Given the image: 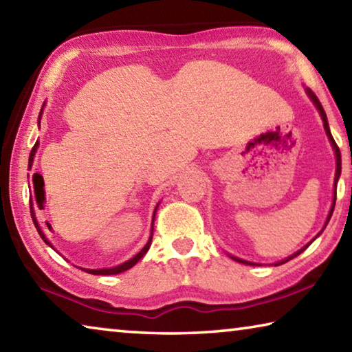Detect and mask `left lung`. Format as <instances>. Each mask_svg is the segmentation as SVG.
Wrapping results in <instances>:
<instances>
[{
	"label": "left lung",
	"instance_id": "1",
	"mask_svg": "<svg viewBox=\"0 0 352 352\" xmlns=\"http://www.w3.org/2000/svg\"><path fill=\"white\" fill-rule=\"evenodd\" d=\"M306 94L309 96V99L312 100L314 102V105L317 107V110H318V113H320V116H321V119H323V127H324V130H326V135H327V138H329V141H331V146H332V148H333V153H336V160H337V169H336V178H333V199H332V205H331V210H329V214H327V219H326V222H324V226H323V230L326 228V225H327V222H329L331 220V216H332V212H333V206H336V199H337V183H338V178H340V174H342V155H340V148H338V146L336 144V141H333V138H332V135H331V130H329V124H327V118H326V113H324V110H323V105L320 104V100H318V98L315 96L314 94V91L312 90H309V88H306ZM323 230L320 231V233L314 237V239L309 242V243H306L305 247H302L301 250H298L296 253H294V254H290L289 258H285V259H283V261H278V262H275V264L273 265H281V264H285V262L287 261H290V259H294V258H296L298 254H301L302 252H305V250L311 245V243L317 239V237L323 233ZM231 259H234V261H237V262H241V264H248V265H261V264H256V262H250V261H245V259H241V258H236V256H233V254H228Z\"/></svg>",
	"mask_w": 352,
	"mask_h": 352
}]
</instances>
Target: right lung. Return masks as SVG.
I'll return each instance as SVG.
<instances>
[{"label": "right lung", "mask_w": 352, "mask_h": 352, "mask_svg": "<svg viewBox=\"0 0 352 352\" xmlns=\"http://www.w3.org/2000/svg\"><path fill=\"white\" fill-rule=\"evenodd\" d=\"M43 105H45V104H43ZM41 111H43V109H41ZM41 111H40V115H38V124H40V119H41ZM38 144H40V142H38V140H37V142H35L34 147H32L31 155H29V164H28V169H29V170H31V168H32L34 157H35V152H37V148H38ZM40 177H41L40 174H34V175H32L35 197H37V192H38L40 189L43 190V184H45V183H41V186H40ZM41 182H43V177H41ZM29 205H31V216H32L34 225H35V228H37L40 237H41V239L45 241L46 245L52 247V243L46 239L45 233H43V231H41L40 225H38V222H37V217H35V210H34L32 199H31V204H29ZM158 205H160V204H158ZM158 205L155 206L153 217H152V233H153V220H155V214H157V210H158ZM152 233H151V237H148V241H147L146 245L142 247V248H141V252H140V253H136L132 259H129V261H126V262H122V264H119V265H116V267H111V269H82V270H85L87 273H91V275H118V273H122V272H126V270H129V269H132V267L136 264V262H138V261L142 258V256H144V254L147 253V250L151 248V243H152Z\"/></svg>", "instance_id": "add662e5"}]
</instances>
